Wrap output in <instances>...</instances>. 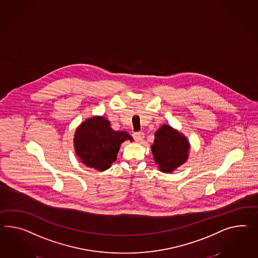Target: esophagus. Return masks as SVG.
I'll list each match as a JSON object with an SVG mask.
<instances>
[{
	"label": "esophagus",
	"instance_id": "esophagus-1",
	"mask_svg": "<svg viewBox=\"0 0 258 258\" xmlns=\"http://www.w3.org/2000/svg\"><path fill=\"white\" fill-rule=\"evenodd\" d=\"M133 138L137 141V142H140L144 139V133L142 132H136L133 134Z\"/></svg>",
	"mask_w": 258,
	"mask_h": 258
}]
</instances>
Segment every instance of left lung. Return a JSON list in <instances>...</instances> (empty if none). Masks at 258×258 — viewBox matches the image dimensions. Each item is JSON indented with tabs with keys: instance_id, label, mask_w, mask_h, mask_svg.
<instances>
[{
	"instance_id": "1",
	"label": "left lung",
	"mask_w": 258,
	"mask_h": 258,
	"mask_svg": "<svg viewBox=\"0 0 258 258\" xmlns=\"http://www.w3.org/2000/svg\"><path fill=\"white\" fill-rule=\"evenodd\" d=\"M151 149L160 171L171 173L186 163L191 145L183 134L172 126L163 124L154 134Z\"/></svg>"
}]
</instances>
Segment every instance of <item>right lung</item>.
Masks as SVG:
<instances>
[{"label":"right lung","mask_w":258,"mask_h":258,"mask_svg":"<svg viewBox=\"0 0 258 258\" xmlns=\"http://www.w3.org/2000/svg\"><path fill=\"white\" fill-rule=\"evenodd\" d=\"M133 141L125 131H114L104 116H93L78 126L74 135V149L80 161L99 171L108 169L117 159L121 143Z\"/></svg>","instance_id":"add662e5"}]
</instances>
